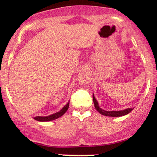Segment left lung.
Returning a JSON list of instances; mask_svg holds the SVG:
<instances>
[{
	"mask_svg": "<svg viewBox=\"0 0 157 157\" xmlns=\"http://www.w3.org/2000/svg\"><path fill=\"white\" fill-rule=\"evenodd\" d=\"M93 101H94V107H95V109H97V111H98V112L100 113H101V114L104 115V116L121 117V116H124V115L128 114V113H130L131 111L133 110V109H130V108H129V109H125V110H123V111H105V110L100 109V108L99 107L98 102H97L96 99H95V97H94V94H93Z\"/></svg>",
	"mask_w": 157,
	"mask_h": 157,
	"instance_id": "obj_1",
	"label": "left lung"
}]
</instances>
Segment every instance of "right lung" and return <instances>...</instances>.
I'll use <instances>...</instances> for the list:
<instances>
[{"label":"right lung","mask_w":157,"mask_h":157,"mask_svg":"<svg viewBox=\"0 0 157 157\" xmlns=\"http://www.w3.org/2000/svg\"><path fill=\"white\" fill-rule=\"evenodd\" d=\"M68 106H69V102H68V103L66 104V105H65L60 111L54 113V114L49 115V116H48V117H34V119H35V120H37V121H40V122L52 121V120H56V119L60 117L61 116H63V115L64 113L67 111V110L68 109Z\"/></svg>","instance_id":"1"}]
</instances>
